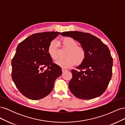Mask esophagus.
<instances>
[{
  "label": "esophagus",
  "instance_id": "obj_1",
  "mask_svg": "<svg viewBox=\"0 0 125 125\" xmlns=\"http://www.w3.org/2000/svg\"><path fill=\"white\" fill-rule=\"evenodd\" d=\"M67 71V69H65V68H62V72H65V71Z\"/></svg>",
  "mask_w": 125,
  "mask_h": 125
}]
</instances>
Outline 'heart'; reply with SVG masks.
Instances as JSON below:
<instances>
[{"label":"heart","mask_w":125,"mask_h":125,"mask_svg":"<svg viewBox=\"0 0 125 125\" xmlns=\"http://www.w3.org/2000/svg\"><path fill=\"white\" fill-rule=\"evenodd\" d=\"M61 43L69 50L66 55V59H60L56 62L57 65L64 68H69L76 65H79L84 62L86 52L84 48L78 46L77 42L70 37H65L61 40ZM48 53L54 60L58 59V52L55 42H52L48 47Z\"/></svg>","instance_id":"obj_1"}]
</instances>
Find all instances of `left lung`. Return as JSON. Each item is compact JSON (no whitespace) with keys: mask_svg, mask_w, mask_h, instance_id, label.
<instances>
[{"mask_svg":"<svg viewBox=\"0 0 125 125\" xmlns=\"http://www.w3.org/2000/svg\"><path fill=\"white\" fill-rule=\"evenodd\" d=\"M60 34L78 41L86 52L84 62L77 67L79 71L71 70V92L83 100L100 96L106 90L112 75L113 58L107 45L88 33L68 31Z\"/></svg>","mask_w":125,"mask_h":125,"instance_id":"obj_1","label":"left lung"}]
</instances>
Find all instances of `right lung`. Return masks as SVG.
<instances>
[{
    "label": "right lung",
    "instance_id": "1",
    "mask_svg": "<svg viewBox=\"0 0 125 125\" xmlns=\"http://www.w3.org/2000/svg\"><path fill=\"white\" fill-rule=\"evenodd\" d=\"M59 33L34 34L18 45L11 62L12 79L21 94L29 99L38 100L48 95L62 74V68L52 62L47 51Z\"/></svg>",
    "mask_w": 125,
    "mask_h": 125
}]
</instances>
